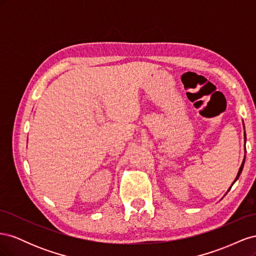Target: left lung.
Returning <instances> with one entry per match:
<instances>
[{"instance_id":"left-lung-1","label":"left lung","mask_w":256,"mask_h":256,"mask_svg":"<svg viewBox=\"0 0 256 256\" xmlns=\"http://www.w3.org/2000/svg\"><path fill=\"white\" fill-rule=\"evenodd\" d=\"M246 132H244V142H246ZM244 162H242V166H240V168H239V172H238V175H237V177H236V180H237V178L239 177L240 173H242V168H244Z\"/></svg>"}]
</instances>
